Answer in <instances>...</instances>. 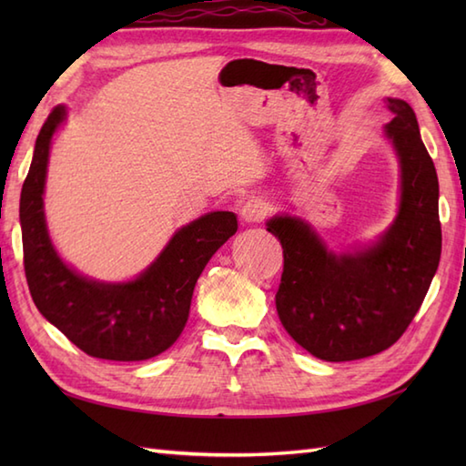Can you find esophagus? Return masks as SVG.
I'll use <instances>...</instances> for the list:
<instances>
[{"label":"esophagus","mask_w":466,"mask_h":466,"mask_svg":"<svg viewBox=\"0 0 466 466\" xmlns=\"http://www.w3.org/2000/svg\"><path fill=\"white\" fill-rule=\"evenodd\" d=\"M268 214V204L260 198H246L240 204V216L246 224H258Z\"/></svg>","instance_id":"obj_1"}]
</instances>
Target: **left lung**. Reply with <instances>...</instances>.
<instances>
[{
    "label": "left lung",
    "instance_id": "8db88e82",
    "mask_svg": "<svg viewBox=\"0 0 466 466\" xmlns=\"http://www.w3.org/2000/svg\"><path fill=\"white\" fill-rule=\"evenodd\" d=\"M384 126L400 164V208L380 240L364 250H326L310 226L274 216L284 270L276 310L292 339L326 362L379 354L409 329L441 260L439 177L419 122L404 100L389 97Z\"/></svg>",
    "mask_w": 466,
    "mask_h": 466
}]
</instances>
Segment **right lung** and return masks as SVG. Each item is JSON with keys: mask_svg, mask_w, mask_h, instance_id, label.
I'll list each match as a JSON object with an SVG mask.
<instances>
[{"mask_svg": "<svg viewBox=\"0 0 466 466\" xmlns=\"http://www.w3.org/2000/svg\"><path fill=\"white\" fill-rule=\"evenodd\" d=\"M66 120L56 106L35 140L34 160L19 198L24 268L37 310L77 349L104 360H147L162 354L182 334L194 286L214 252L236 234L232 212H210L180 228L136 280L96 282L59 258L44 216V186L49 146Z\"/></svg>", "mask_w": 466, "mask_h": 466, "instance_id": "right-lung-1", "label": "right lung"}]
</instances>
